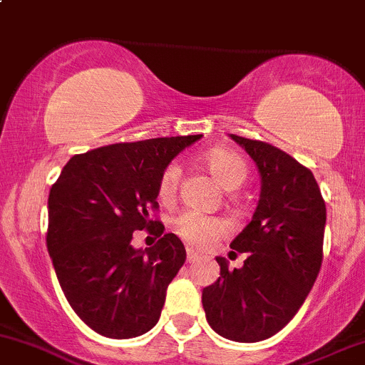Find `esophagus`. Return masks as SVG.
Masks as SVG:
<instances>
[{
	"instance_id": "1",
	"label": "esophagus",
	"mask_w": 365,
	"mask_h": 365,
	"mask_svg": "<svg viewBox=\"0 0 365 365\" xmlns=\"http://www.w3.org/2000/svg\"><path fill=\"white\" fill-rule=\"evenodd\" d=\"M186 257H187V262L198 260V253L195 250H191V247H187L186 250Z\"/></svg>"
}]
</instances>
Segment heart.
I'll return each mask as SVG.
<instances>
[{"instance_id":"1","label":"heart","mask_w":365,"mask_h":365,"mask_svg":"<svg viewBox=\"0 0 365 365\" xmlns=\"http://www.w3.org/2000/svg\"><path fill=\"white\" fill-rule=\"evenodd\" d=\"M202 163L225 190H234L240 186L247 175V167L242 158L227 149H209L202 155ZM179 179H181V168L178 163H170L163 170L160 184H158V193L161 200L170 202L175 197ZM172 227L179 237L198 247L210 246L214 240L227 234V223L223 220L195 212V210L179 214Z\"/></svg>"}]
</instances>
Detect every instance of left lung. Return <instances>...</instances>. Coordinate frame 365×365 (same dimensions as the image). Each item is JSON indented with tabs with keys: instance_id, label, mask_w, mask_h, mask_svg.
Returning a JSON list of instances; mask_svg holds the SVG:
<instances>
[{
	"instance_id": "obj_1",
	"label": "left lung",
	"mask_w": 365,
	"mask_h": 365,
	"mask_svg": "<svg viewBox=\"0 0 365 365\" xmlns=\"http://www.w3.org/2000/svg\"><path fill=\"white\" fill-rule=\"evenodd\" d=\"M260 174L253 217L232 240L240 269L216 257L220 277L202 292L210 329L225 339L258 343L279 332L306 300L322 267L327 209L309 168L281 149L230 135Z\"/></svg>"
}]
</instances>
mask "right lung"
I'll return each instance as SVG.
<instances>
[{
	"mask_svg": "<svg viewBox=\"0 0 365 365\" xmlns=\"http://www.w3.org/2000/svg\"><path fill=\"white\" fill-rule=\"evenodd\" d=\"M202 135L112 144L70 158L48 193L47 250L71 309L95 332L130 339L160 320L167 288L186 250L163 234L158 184L165 168ZM160 237L153 248L130 246L135 230Z\"/></svg>",
	"mask_w": 365,
	"mask_h": 365,
	"instance_id": "right-lung-1",
	"label": "right lung"
}]
</instances>
